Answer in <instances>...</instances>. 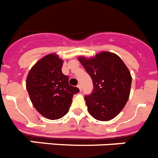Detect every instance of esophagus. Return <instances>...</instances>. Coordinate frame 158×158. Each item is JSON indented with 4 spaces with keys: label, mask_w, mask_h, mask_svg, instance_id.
<instances>
[{
    "label": "esophagus",
    "mask_w": 158,
    "mask_h": 158,
    "mask_svg": "<svg viewBox=\"0 0 158 158\" xmlns=\"http://www.w3.org/2000/svg\"><path fill=\"white\" fill-rule=\"evenodd\" d=\"M77 87H78V88L79 89V91H82V85H81V84H79V85L77 86Z\"/></svg>",
    "instance_id": "1"
}]
</instances>
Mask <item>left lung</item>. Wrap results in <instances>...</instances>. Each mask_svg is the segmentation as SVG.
<instances>
[{
	"label": "left lung",
	"mask_w": 158,
	"mask_h": 158,
	"mask_svg": "<svg viewBox=\"0 0 158 158\" xmlns=\"http://www.w3.org/2000/svg\"><path fill=\"white\" fill-rule=\"evenodd\" d=\"M93 82L92 93L84 99L91 116L100 121L116 117L124 108L130 94L132 76L116 54L102 51L93 58L79 57Z\"/></svg>",
	"instance_id": "1"
}]
</instances>
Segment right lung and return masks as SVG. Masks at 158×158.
Returning a JSON list of instances; mask_svg holds the SVG:
<instances>
[{
    "mask_svg": "<svg viewBox=\"0 0 158 158\" xmlns=\"http://www.w3.org/2000/svg\"><path fill=\"white\" fill-rule=\"evenodd\" d=\"M63 61L50 54L38 61L26 79V89L34 107L42 116L58 120L68 112L78 87L69 84L68 76L62 72Z\"/></svg>",
    "mask_w": 158,
    "mask_h": 158,
    "instance_id": "obj_1",
    "label": "right lung"
}]
</instances>
